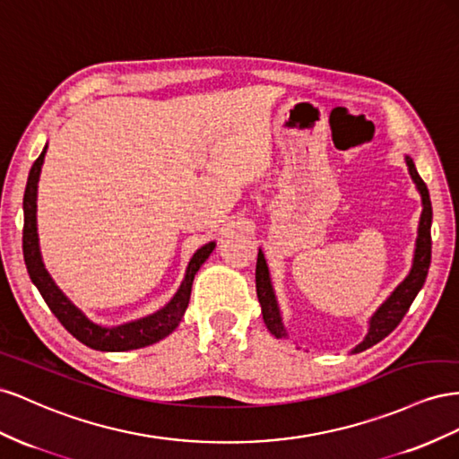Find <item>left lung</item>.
<instances>
[{
	"mask_svg": "<svg viewBox=\"0 0 459 459\" xmlns=\"http://www.w3.org/2000/svg\"><path fill=\"white\" fill-rule=\"evenodd\" d=\"M405 161H408L410 175L417 185V190L421 192V198H423V215H421V222H419V237H417L413 267H411L410 277L396 288L394 294L386 299L383 307H378V311L371 319L368 336H365L363 342L356 350H353V353L363 351V350L371 348L373 344L381 342L385 336H388L392 331L396 329L405 313H408L410 306L413 304L415 296L423 288L429 267H430V244H433L430 242V222H433V207H430L427 185L423 182V178L419 177L413 161L410 160V157H405ZM255 290H257L261 313H264V321L267 325L269 333L277 338H286V331L282 329L281 313L277 307V299H274L273 288H271L269 269H267L265 257H264V254H261V250L257 254V265H255Z\"/></svg>",
	"mask_w": 459,
	"mask_h": 459,
	"instance_id": "obj_1",
	"label": "left lung"
}]
</instances>
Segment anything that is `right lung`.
<instances>
[{"mask_svg":"<svg viewBox=\"0 0 459 459\" xmlns=\"http://www.w3.org/2000/svg\"><path fill=\"white\" fill-rule=\"evenodd\" d=\"M46 150L48 146L40 155H38V160L30 169L29 182H26V190H24V200H22V207H24L22 254H24V264H26V269H29L32 282L36 284L38 290H40L48 307L59 319V323L88 348L101 350V351H126V350H136V348L160 342L161 338L171 334L177 329V325L180 323L182 316H185L190 302L194 274L198 273V269L209 257V254L213 252L215 242L202 246L200 250L192 255L185 281H182L175 298L163 309L153 313V316H148L133 323L111 326V329L91 323L84 313L78 307H74L71 299L59 290L56 282L51 281L49 273L42 264L40 247H38L36 190H38V178H40V169L44 163Z\"/></svg>","mask_w":459,"mask_h":459,"instance_id":"obj_1","label":"right lung"}]
</instances>
